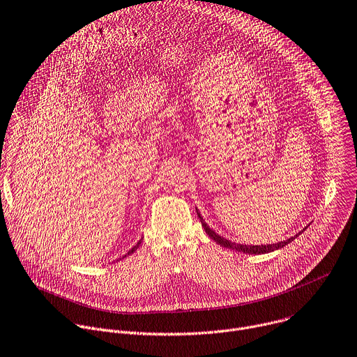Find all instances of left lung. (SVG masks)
<instances>
[{"instance_id":"8db88e82","label":"left lung","mask_w":357,"mask_h":357,"mask_svg":"<svg viewBox=\"0 0 357 357\" xmlns=\"http://www.w3.org/2000/svg\"><path fill=\"white\" fill-rule=\"evenodd\" d=\"M197 213H198V218H199V221H201V225H202V228L205 229V232H206V235L213 241V242H217L218 245H221V246H224V248H228V249H234V250H238V252H243V253H249V255H263V253H268V252H273V250H277V249H281V248H284L286 245H289L290 242H293L297 236H300V234H297L296 236H293V238H290V239H287V241H282V242H277V243H273V245H259V246H249V245H239V243H232V242H229L228 239H225V238H222V236H220V235H217L215 232H213L205 222H204V220H202V217L199 215V212L197 211Z\"/></svg>"}]
</instances>
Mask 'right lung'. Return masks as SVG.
Listing matches in <instances>:
<instances>
[{
	"label": "right lung",
	"mask_w": 357,
	"mask_h": 357,
	"mask_svg": "<svg viewBox=\"0 0 357 357\" xmlns=\"http://www.w3.org/2000/svg\"><path fill=\"white\" fill-rule=\"evenodd\" d=\"M140 243H142V241H139V242H137V243H136V246H133V248H132V249H130V250H129V252H128V255H130V253H133V252H135V250H136V249H137V248H139V245H140ZM123 257H126V255H125V256H123Z\"/></svg>",
	"instance_id": "obj_1"
}]
</instances>
